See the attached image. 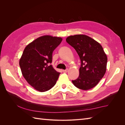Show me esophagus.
I'll list each match as a JSON object with an SVG mask.
<instances>
[{"mask_svg": "<svg viewBox=\"0 0 125 125\" xmlns=\"http://www.w3.org/2000/svg\"><path fill=\"white\" fill-rule=\"evenodd\" d=\"M68 71V69H66V70H63V73H67V72Z\"/></svg>", "mask_w": 125, "mask_h": 125, "instance_id": "obj_1", "label": "esophagus"}]
</instances>
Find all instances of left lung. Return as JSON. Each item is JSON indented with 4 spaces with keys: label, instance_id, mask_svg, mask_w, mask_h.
I'll return each mask as SVG.
<instances>
[{
    "label": "left lung",
    "instance_id": "1",
    "mask_svg": "<svg viewBox=\"0 0 125 125\" xmlns=\"http://www.w3.org/2000/svg\"><path fill=\"white\" fill-rule=\"evenodd\" d=\"M66 42L76 51L81 60L79 75L73 84L78 89L88 90L95 86L104 75L107 58L101 45L85 35L70 36Z\"/></svg>",
    "mask_w": 125,
    "mask_h": 125
}]
</instances>
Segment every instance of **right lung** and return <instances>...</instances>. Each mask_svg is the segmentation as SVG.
<instances>
[{
  "label": "right lung",
  "instance_id": "right-lung-1",
  "mask_svg": "<svg viewBox=\"0 0 125 125\" xmlns=\"http://www.w3.org/2000/svg\"><path fill=\"white\" fill-rule=\"evenodd\" d=\"M61 37L45 35L26 46L20 59L22 75L29 83L40 92L50 90L60 73L51 65L52 52L61 43Z\"/></svg>",
  "mask_w": 125,
  "mask_h": 125
}]
</instances>
